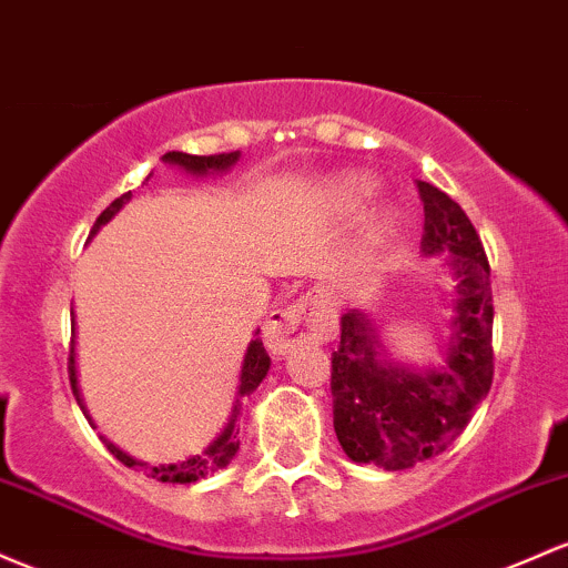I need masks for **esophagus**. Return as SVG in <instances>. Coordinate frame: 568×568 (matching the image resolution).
<instances>
[{
  "mask_svg": "<svg viewBox=\"0 0 568 568\" xmlns=\"http://www.w3.org/2000/svg\"><path fill=\"white\" fill-rule=\"evenodd\" d=\"M334 332V315L323 298L307 296L298 298L283 310H274L266 317L264 345L274 355H285L294 351L302 342H323Z\"/></svg>",
  "mask_w": 568,
  "mask_h": 568,
  "instance_id": "esophagus-1",
  "label": "esophagus"
}]
</instances>
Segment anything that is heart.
<instances>
[{"label": "heart", "instance_id": "heart-1", "mask_svg": "<svg viewBox=\"0 0 568 568\" xmlns=\"http://www.w3.org/2000/svg\"><path fill=\"white\" fill-rule=\"evenodd\" d=\"M339 196L345 199L347 207H361V204L372 196V183H366V180L361 178L345 180V183L339 185Z\"/></svg>", "mask_w": 568, "mask_h": 568}]
</instances>
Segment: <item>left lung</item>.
I'll list each match as a JSON object with an SVG mask.
<instances>
[{"label": "left lung", "instance_id": "8db88e82", "mask_svg": "<svg viewBox=\"0 0 568 568\" xmlns=\"http://www.w3.org/2000/svg\"><path fill=\"white\" fill-rule=\"evenodd\" d=\"M417 193L426 213L423 253H453L458 277L447 361L423 375L383 364L375 328L355 310L342 317L332 355L336 439L355 464L388 471L445 453L494 383V291L483 240L445 191L417 180Z\"/></svg>", "mask_w": 568, "mask_h": 568}]
</instances>
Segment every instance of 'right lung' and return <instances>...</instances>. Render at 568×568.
I'll list each match as a JSON object with an SVG mask.
<instances>
[{
	"mask_svg": "<svg viewBox=\"0 0 568 568\" xmlns=\"http://www.w3.org/2000/svg\"><path fill=\"white\" fill-rule=\"evenodd\" d=\"M240 159V151L234 153H215V155H191V153H180V151H172L164 155V161H170V164H178L183 166V170H189L193 174H207V172H223L229 170V166L234 164V161ZM132 199V191L129 193H121V196L115 199V202L110 204L108 210H102V215L97 217V223H93L91 234L97 232L99 226H104V223L110 221L112 215L118 213V210L123 207V204ZM67 369H70V385H72V394L78 398L80 409L85 413L83 407V398H80V388H78V375H74V342L70 347V361H67ZM266 372H270V355L264 351V342L261 339H253L251 345H247V353H245V364H242V375H240V396H247L253 394L255 388H258L261 379L266 377ZM236 415H240V409L234 407V415L232 420H229V426L223 428L221 436L213 442V445L207 447V450L202 453V456H193L189 460H183V464H170V466H153L151 469V477L153 479H161V483H178V485H185V483H196V479L213 475V471L223 469L226 464H232V458L236 456V450H240V439H236V434H240V428H236ZM89 417V413H85ZM91 423V417H89ZM108 445V450L121 460L123 466H142L140 460L129 458L126 453L118 450L112 442H104Z\"/></svg>",
	"mask_w": 568,
	"mask_h": 568,
	"instance_id": "right-lung-1",
	"label": "right lung"
}]
</instances>
